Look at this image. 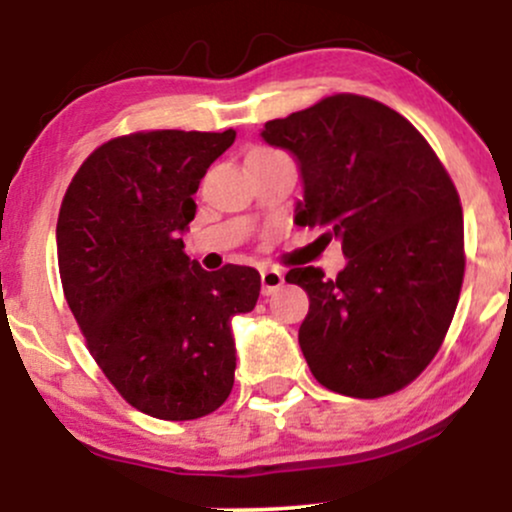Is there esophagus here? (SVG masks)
Segmentation results:
<instances>
[{
    "instance_id": "obj_1",
    "label": "esophagus",
    "mask_w": 512,
    "mask_h": 512,
    "mask_svg": "<svg viewBox=\"0 0 512 512\" xmlns=\"http://www.w3.org/2000/svg\"><path fill=\"white\" fill-rule=\"evenodd\" d=\"M260 279H262L264 296H269V293H274L281 284H284V274H281L279 269H272V267H264L260 272Z\"/></svg>"
}]
</instances>
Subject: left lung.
Listing matches in <instances>:
<instances>
[{
	"label": "left lung",
	"instance_id": "left-lung-1",
	"mask_svg": "<svg viewBox=\"0 0 512 512\" xmlns=\"http://www.w3.org/2000/svg\"><path fill=\"white\" fill-rule=\"evenodd\" d=\"M301 163L296 223L342 240L346 267H293L308 293L298 342L310 373L346 397L392 395L438 354L464 279L462 204L436 151L407 117L334 93L262 129Z\"/></svg>",
	"mask_w": 512,
	"mask_h": 512
}]
</instances>
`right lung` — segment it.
<instances>
[{
	"mask_svg": "<svg viewBox=\"0 0 512 512\" xmlns=\"http://www.w3.org/2000/svg\"><path fill=\"white\" fill-rule=\"evenodd\" d=\"M233 139V129L110 139L76 170L57 219L64 298L93 361L127 404L163 421L199 419L226 402L231 317L260 298L257 269L204 272L182 252L192 195Z\"/></svg>",
	"mask_w": 512,
	"mask_h": 512,
	"instance_id": "1",
	"label": "right lung"
}]
</instances>
